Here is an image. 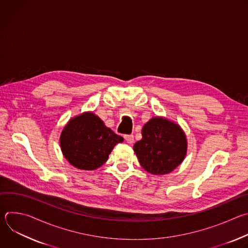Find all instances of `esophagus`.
Segmentation results:
<instances>
[{
    "mask_svg": "<svg viewBox=\"0 0 248 248\" xmlns=\"http://www.w3.org/2000/svg\"><path fill=\"white\" fill-rule=\"evenodd\" d=\"M124 139L126 141V143H128V144H132L133 141H134V137L131 134L130 135H124Z\"/></svg>",
    "mask_w": 248,
    "mask_h": 248,
    "instance_id": "34e87169",
    "label": "esophagus"
}]
</instances>
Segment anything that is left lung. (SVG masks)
Returning <instances> with one entry per match:
<instances>
[{"instance_id":"left-lung-1","label":"left lung","mask_w":248,"mask_h":248,"mask_svg":"<svg viewBox=\"0 0 248 248\" xmlns=\"http://www.w3.org/2000/svg\"><path fill=\"white\" fill-rule=\"evenodd\" d=\"M142 139L133 151L146 171L160 175L171 172L185 160L187 139L180 124L164 117H153L141 130Z\"/></svg>"}]
</instances>
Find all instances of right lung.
I'll use <instances>...</instances> for the list:
<instances>
[{
  "label": "right lung",
  "mask_w": 248,
  "mask_h": 248,
  "mask_svg": "<svg viewBox=\"0 0 248 248\" xmlns=\"http://www.w3.org/2000/svg\"><path fill=\"white\" fill-rule=\"evenodd\" d=\"M124 138L107 127L92 112H84L70 119L62 128L60 146L70 165L93 170L108 160L114 147Z\"/></svg>",
  "instance_id": "right-lung-1"
}]
</instances>
